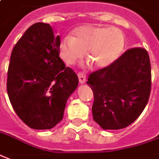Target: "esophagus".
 Listing matches in <instances>:
<instances>
[{
  "label": "esophagus",
  "instance_id": "obj_1",
  "mask_svg": "<svg viewBox=\"0 0 159 159\" xmlns=\"http://www.w3.org/2000/svg\"><path fill=\"white\" fill-rule=\"evenodd\" d=\"M78 78H79V83L81 84H85L86 82V75H84L83 73H78Z\"/></svg>",
  "mask_w": 159,
  "mask_h": 159
}]
</instances>
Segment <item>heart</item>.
I'll return each mask as SVG.
<instances>
[{"label":"heart","instance_id":"1","mask_svg":"<svg viewBox=\"0 0 159 159\" xmlns=\"http://www.w3.org/2000/svg\"><path fill=\"white\" fill-rule=\"evenodd\" d=\"M124 33L116 28L83 25L66 36L59 44V53L67 65L85 56L96 69H104L119 57L125 48Z\"/></svg>","mask_w":159,"mask_h":159}]
</instances>
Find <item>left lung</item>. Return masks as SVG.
Returning <instances> with one entry per match:
<instances>
[{
	"label": "left lung",
	"mask_w": 159,
	"mask_h": 159,
	"mask_svg": "<svg viewBox=\"0 0 159 159\" xmlns=\"http://www.w3.org/2000/svg\"><path fill=\"white\" fill-rule=\"evenodd\" d=\"M87 84L94 93V121L103 129L129 126L150 98L152 74L147 51L142 48L127 50L111 65L91 73Z\"/></svg>",
	"instance_id": "left-lung-1"
}]
</instances>
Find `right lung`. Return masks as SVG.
<instances>
[{
	"label": "right lung",
	"instance_id": "1",
	"mask_svg": "<svg viewBox=\"0 0 159 159\" xmlns=\"http://www.w3.org/2000/svg\"><path fill=\"white\" fill-rule=\"evenodd\" d=\"M60 43L51 26L37 22L12 50L7 95L17 116L32 129L55 127L78 86L77 75L59 57Z\"/></svg>",
	"mask_w": 159,
	"mask_h": 159
}]
</instances>
